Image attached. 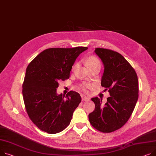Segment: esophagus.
I'll list each match as a JSON object with an SVG mask.
<instances>
[{"label": "esophagus", "mask_w": 156, "mask_h": 156, "mask_svg": "<svg viewBox=\"0 0 156 156\" xmlns=\"http://www.w3.org/2000/svg\"><path fill=\"white\" fill-rule=\"evenodd\" d=\"M90 100V98L88 97H82V101H88Z\"/></svg>", "instance_id": "1"}]
</instances>
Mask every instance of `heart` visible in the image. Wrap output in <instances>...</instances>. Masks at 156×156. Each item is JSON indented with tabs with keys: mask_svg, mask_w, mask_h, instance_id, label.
<instances>
[{
	"mask_svg": "<svg viewBox=\"0 0 156 156\" xmlns=\"http://www.w3.org/2000/svg\"><path fill=\"white\" fill-rule=\"evenodd\" d=\"M86 64L88 68H90L96 65H100V62L95 56H89L86 59ZM93 87V85L88 83H83L78 86V88L83 90L85 92H88L89 89H91Z\"/></svg>",
	"mask_w": 156,
	"mask_h": 156,
	"instance_id": "heart-1",
	"label": "heart"
}]
</instances>
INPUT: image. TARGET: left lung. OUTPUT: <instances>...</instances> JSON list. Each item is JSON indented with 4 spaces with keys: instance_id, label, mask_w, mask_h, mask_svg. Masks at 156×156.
<instances>
[{
    "instance_id": "8db88e82",
    "label": "left lung",
    "mask_w": 156,
    "mask_h": 156,
    "mask_svg": "<svg viewBox=\"0 0 156 156\" xmlns=\"http://www.w3.org/2000/svg\"><path fill=\"white\" fill-rule=\"evenodd\" d=\"M95 53L104 66L101 85L108 90L110 97L104 106L102 99L92 98L95 108L88 118L95 129L109 133L123 126L131 116L139 97L138 78L132 66L117 52L98 48Z\"/></svg>"
}]
</instances>
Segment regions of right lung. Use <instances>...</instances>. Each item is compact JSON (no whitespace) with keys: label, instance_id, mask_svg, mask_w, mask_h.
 <instances>
[{"label":"right lung","instance_id":"add662e5","mask_svg":"<svg viewBox=\"0 0 156 156\" xmlns=\"http://www.w3.org/2000/svg\"><path fill=\"white\" fill-rule=\"evenodd\" d=\"M87 47L53 48L39 54L27 67L23 95L27 113L32 122L48 133L63 131L70 123L81 101L78 93L57 94L60 80L68 79L78 56Z\"/></svg>","mask_w":156,"mask_h":156}]
</instances>
